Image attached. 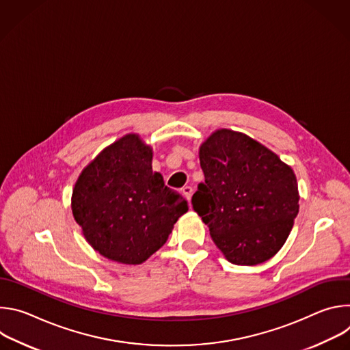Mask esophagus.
Segmentation results:
<instances>
[{"mask_svg":"<svg viewBox=\"0 0 350 350\" xmlns=\"http://www.w3.org/2000/svg\"><path fill=\"white\" fill-rule=\"evenodd\" d=\"M192 187H189V185H185V187H183V193H184V196L188 199V201H191V196H192Z\"/></svg>","mask_w":350,"mask_h":350,"instance_id":"obj_1","label":"esophagus"}]
</instances>
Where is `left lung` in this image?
<instances>
[{
    "label": "left lung",
    "mask_w": 350,
    "mask_h": 350,
    "mask_svg": "<svg viewBox=\"0 0 350 350\" xmlns=\"http://www.w3.org/2000/svg\"><path fill=\"white\" fill-rule=\"evenodd\" d=\"M199 161L205 184L198 185L192 206L224 258L238 266L271 259L299 212L291 166L259 141L228 129L199 145Z\"/></svg>",
    "instance_id": "1"
}]
</instances>
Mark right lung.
Listing matches in <instances>:
<instances>
[{
  "instance_id": "obj_1",
  "label": "right lung",
  "mask_w": 350,
  "mask_h": 350,
  "mask_svg": "<svg viewBox=\"0 0 350 350\" xmlns=\"http://www.w3.org/2000/svg\"><path fill=\"white\" fill-rule=\"evenodd\" d=\"M154 149L135 133L104 148L80 173L72 213L85 241L104 258L141 265L161 249L185 199L152 172Z\"/></svg>"
}]
</instances>
